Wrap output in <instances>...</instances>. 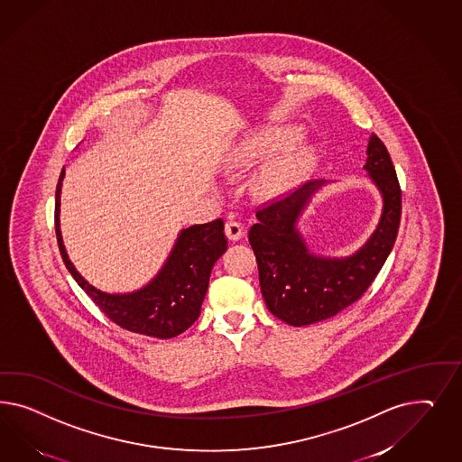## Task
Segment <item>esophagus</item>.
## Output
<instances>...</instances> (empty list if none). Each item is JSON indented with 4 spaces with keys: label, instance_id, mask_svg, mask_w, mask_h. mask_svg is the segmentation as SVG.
<instances>
[{
    "label": "esophagus",
    "instance_id": "34e87169",
    "mask_svg": "<svg viewBox=\"0 0 462 462\" xmlns=\"http://www.w3.org/2000/svg\"><path fill=\"white\" fill-rule=\"evenodd\" d=\"M225 234H226V237L236 242V240H240V238L244 237L245 230H244V225L240 224V222L228 220V222L225 224Z\"/></svg>",
    "mask_w": 462,
    "mask_h": 462
}]
</instances>
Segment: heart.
Here are the masks:
<instances>
[{
	"instance_id": "heart-1",
	"label": "heart",
	"mask_w": 462,
	"mask_h": 462,
	"mask_svg": "<svg viewBox=\"0 0 462 462\" xmlns=\"http://www.w3.org/2000/svg\"><path fill=\"white\" fill-rule=\"evenodd\" d=\"M300 137L296 128H264L244 137L228 154L230 168H249L261 161H266L282 147L290 145ZM313 162V154L308 147H296L280 161L264 169L257 181L255 191L261 196H278L290 191L303 178Z\"/></svg>"
}]
</instances>
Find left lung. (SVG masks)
Listing matches in <instances>:
<instances>
[{
    "instance_id": "8db88e82",
    "label": "left lung",
    "mask_w": 462,
    "mask_h": 462,
    "mask_svg": "<svg viewBox=\"0 0 462 462\" xmlns=\"http://www.w3.org/2000/svg\"><path fill=\"white\" fill-rule=\"evenodd\" d=\"M364 169L383 195L378 228L349 257H320L308 251L296 220L323 181H310L286 198L255 211L249 242L269 311L293 327L322 322L350 307L378 276L392 252L402 218V189L386 145L378 135L367 143Z\"/></svg>"
}]
</instances>
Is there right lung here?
<instances>
[{
	"label": "right lung",
	"mask_w": 462,
	"mask_h": 462,
	"mask_svg": "<svg viewBox=\"0 0 462 462\" xmlns=\"http://www.w3.org/2000/svg\"><path fill=\"white\" fill-rule=\"evenodd\" d=\"M62 169L56 188V237L62 261L70 276L83 288L95 305L122 328L142 336L171 338L188 330L196 319L208 290L211 267L226 251L224 220L184 228L159 274L139 291L103 293L91 286L72 266L59 228Z\"/></svg>",
	"instance_id": "right-lung-1"
}]
</instances>
